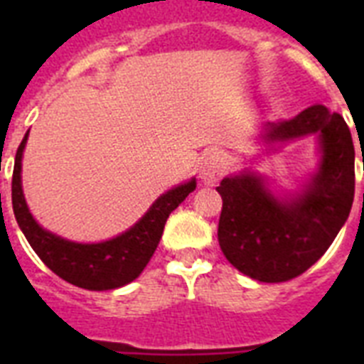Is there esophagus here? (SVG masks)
<instances>
[{
  "label": "esophagus",
  "mask_w": 364,
  "mask_h": 364,
  "mask_svg": "<svg viewBox=\"0 0 364 364\" xmlns=\"http://www.w3.org/2000/svg\"><path fill=\"white\" fill-rule=\"evenodd\" d=\"M227 171V159L221 151H210L202 156L200 162V179L205 185H215L223 179Z\"/></svg>",
  "instance_id": "1"
}]
</instances>
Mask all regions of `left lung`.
I'll list each match as a JSON object with an SVG mask.
<instances>
[{"label": "left lung", "mask_w": 364, "mask_h": 364, "mask_svg": "<svg viewBox=\"0 0 364 364\" xmlns=\"http://www.w3.org/2000/svg\"><path fill=\"white\" fill-rule=\"evenodd\" d=\"M317 134L319 164L299 193L277 196L255 171L228 176L217 187L223 198L217 238L234 268L257 282L279 283L316 264L344 227L355 194V149L338 113L325 105L283 122H268L260 137L282 145Z\"/></svg>", "instance_id": "1"}]
</instances>
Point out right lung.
<instances>
[{
  "instance_id": "right-lung-1",
  "label": "right lung",
  "mask_w": 364,
  "mask_h": 364,
  "mask_svg": "<svg viewBox=\"0 0 364 364\" xmlns=\"http://www.w3.org/2000/svg\"><path fill=\"white\" fill-rule=\"evenodd\" d=\"M28 134L14 156L13 211L31 249L50 270L71 285L88 291H109L134 282L153 257L168 217L196 188V179L160 194L147 213L115 238L98 243H79L48 232L33 219L22 193V154Z\"/></svg>"
}]
</instances>
